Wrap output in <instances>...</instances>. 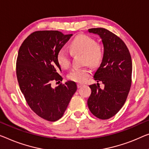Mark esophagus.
<instances>
[{
    "label": "esophagus",
    "instance_id": "34e87169",
    "mask_svg": "<svg viewBox=\"0 0 149 149\" xmlns=\"http://www.w3.org/2000/svg\"><path fill=\"white\" fill-rule=\"evenodd\" d=\"M83 86H84V84H77V88H80Z\"/></svg>",
    "mask_w": 149,
    "mask_h": 149
}]
</instances>
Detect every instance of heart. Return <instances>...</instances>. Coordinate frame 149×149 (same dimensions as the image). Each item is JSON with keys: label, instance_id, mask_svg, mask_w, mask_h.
Returning <instances> with one entry per match:
<instances>
[{"label": "heart", "instance_id": "heart-1", "mask_svg": "<svg viewBox=\"0 0 149 149\" xmlns=\"http://www.w3.org/2000/svg\"><path fill=\"white\" fill-rule=\"evenodd\" d=\"M72 53L84 54V63L96 67L100 64L103 58V49L95 40L90 36L79 35L72 40L70 45ZM57 59L62 68L67 69L70 64V54L65 49H61L57 53ZM91 74L88 68H74L68 77L70 80L78 83L85 81Z\"/></svg>", "mask_w": 149, "mask_h": 149}]
</instances>
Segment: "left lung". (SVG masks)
Instances as JSON below:
<instances>
[{"mask_svg":"<svg viewBox=\"0 0 149 149\" xmlns=\"http://www.w3.org/2000/svg\"><path fill=\"white\" fill-rule=\"evenodd\" d=\"M97 35L103 44V58L94 74L97 81L104 84L103 90L97 83L90 86L92 90L88 100L90 112L102 120L109 119L121 109L131 86V56L123 40L103 28L88 29Z\"/></svg>","mask_w":149,"mask_h":149,"instance_id":"8db88e82","label":"left lung"}]
</instances>
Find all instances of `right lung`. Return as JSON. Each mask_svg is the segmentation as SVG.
<instances>
[{
  "instance_id": "1",
  "label": "right lung",
  "mask_w": 149,
  "mask_h": 149,
  "mask_svg": "<svg viewBox=\"0 0 149 149\" xmlns=\"http://www.w3.org/2000/svg\"><path fill=\"white\" fill-rule=\"evenodd\" d=\"M73 34L39 31L26 37L20 47L17 76L26 102L35 113L48 121L58 120L68 108L77 85L68 81L55 88L53 80H62L57 53Z\"/></svg>"
}]
</instances>
